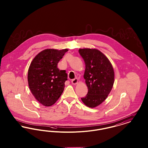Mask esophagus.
Here are the masks:
<instances>
[{"label":"esophagus","mask_w":148,"mask_h":148,"mask_svg":"<svg viewBox=\"0 0 148 148\" xmlns=\"http://www.w3.org/2000/svg\"><path fill=\"white\" fill-rule=\"evenodd\" d=\"M77 83H78V80L77 78H75L71 80V83L73 84H77Z\"/></svg>","instance_id":"1"}]
</instances>
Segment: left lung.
<instances>
[{
    "label": "left lung",
    "instance_id": "1",
    "mask_svg": "<svg viewBox=\"0 0 148 148\" xmlns=\"http://www.w3.org/2000/svg\"><path fill=\"white\" fill-rule=\"evenodd\" d=\"M85 64L84 78L88 89L81 98L85 106L95 108L101 104L111 92L114 83L113 66L108 58L96 49L79 50Z\"/></svg>",
    "mask_w": 148,
    "mask_h": 148
}]
</instances>
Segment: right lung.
<instances>
[{
	"instance_id": "right-lung-1",
	"label": "right lung",
	"mask_w": 148,
	"mask_h": 148,
	"mask_svg": "<svg viewBox=\"0 0 148 148\" xmlns=\"http://www.w3.org/2000/svg\"><path fill=\"white\" fill-rule=\"evenodd\" d=\"M68 51L67 49L44 50L35 56L29 66V89L43 106L54 104L63 92L67 74L65 71H60L57 65Z\"/></svg>"
}]
</instances>
